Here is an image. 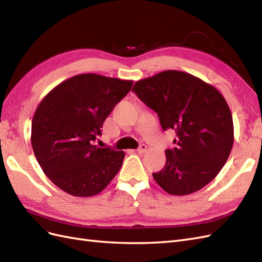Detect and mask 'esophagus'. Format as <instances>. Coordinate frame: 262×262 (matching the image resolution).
<instances>
[{"label": "esophagus", "instance_id": "34e87169", "mask_svg": "<svg viewBox=\"0 0 262 262\" xmlns=\"http://www.w3.org/2000/svg\"><path fill=\"white\" fill-rule=\"evenodd\" d=\"M146 150H147V146H146L145 144L140 145V146L138 147V149H137V151H138L139 154H144Z\"/></svg>", "mask_w": 262, "mask_h": 262}]
</instances>
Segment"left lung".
I'll list each match as a JSON object with an SVG mask.
<instances>
[{
  "instance_id": "1",
  "label": "left lung",
  "mask_w": 262,
  "mask_h": 262,
  "mask_svg": "<svg viewBox=\"0 0 262 262\" xmlns=\"http://www.w3.org/2000/svg\"><path fill=\"white\" fill-rule=\"evenodd\" d=\"M132 91L157 113L164 130L177 134L175 148L165 151V167L152 173L156 183L173 196L189 195L209 184L233 145L232 115L221 93L180 71L140 79Z\"/></svg>"
}]
</instances>
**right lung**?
<instances>
[{
	"label": "right lung",
	"mask_w": 262,
	"mask_h": 262,
	"mask_svg": "<svg viewBox=\"0 0 262 262\" xmlns=\"http://www.w3.org/2000/svg\"><path fill=\"white\" fill-rule=\"evenodd\" d=\"M132 85L133 80L79 74L58 84L38 104L32 119L33 151L58 188L92 197L117 175L125 152L93 144Z\"/></svg>",
	"instance_id": "1"
}]
</instances>
